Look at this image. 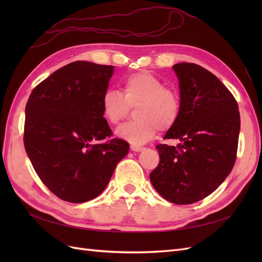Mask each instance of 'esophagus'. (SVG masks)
<instances>
[{"label": "esophagus", "mask_w": 262, "mask_h": 262, "mask_svg": "<svg viewBox=\"0 0 262 262\" xmlns=\"http://www.w3.org/2000/svg\"><path fill=\"white\" fill-rule=\"evenodd\" d=\"M131 149L133 150V152H142V150L144 149V147L137 146V145H132V146H131Z\"/></svg>", "instance_id": "esophagus-1"}]
</instances>
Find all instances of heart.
I'll return each mask as SVG.
<instances>
[{"instance_id":"heart-1","label":"heart","mask_w":262,"mask_h":262,"mask_svg":"<svg viewBox=\"0 0 262 262\" xmlns=\"http://www.w3.org/2000/svg\"><path fill=\"white\" fill-rule=\"evenodd\" d=\"M101 114L109 124H117L128 114L130 107H137V120L119 125L115 134L133 145H142L152 140L157 130L168 131L178 121L180 99L166 89L160 78L148 72L134 73L122 83V94L107 90L100 99Z\"/></svg>"}]
</instances>
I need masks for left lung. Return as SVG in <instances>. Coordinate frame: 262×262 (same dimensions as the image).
<instances>
[{
  "instance_id": "1",
  "label": "left lung",
  "mask_w": 262,
  "mask_h": 262,
  "mask_svg": "<svg viewBox=\"0 0 262 262\" xmlns=\"http://www.w3.org/2000/svg\"><path fill=\"white\" fill-rule=\"evenodd\" d=\"M179 81L180 116L160 144V163L149 180L164 199L191 204L223 182L236 161L241 129L238 105L232 93L210 71L194 63L172 66Z\"/></svg>"
}]
</instances>
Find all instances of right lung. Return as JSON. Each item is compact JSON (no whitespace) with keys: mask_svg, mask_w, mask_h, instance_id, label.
<instances>
[{"mask_svg":"<svg viewBox=\"0 0 262 262\" xmlns=\"http://www.w3.org/2000/svg\"><path fill=\"white\" fill-rule=\"evenodd\" d=\"M113 66L76 61L31 92L25 109L24 144L37 175L60 199L83 203L98 196L129 143L112 137L100 99Z\"/></svg>","mask_w":262,"mask_h":262,"instance_id":"1","label":"right lung"}]
</instances>
